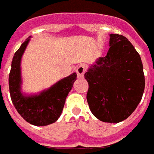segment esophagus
<instances>
[{"instance_id": "34e87169", "label": "esophagus", "mask_w": 154, "mask_h": 154, "mask_svg": "<svg viewBox=\"0 0 154 154\" xmlns=\"http://www.w3.org/2000/svg\"><path fill=\"white\" fill-rule=\"evenodd\" d=\"M87 70V66H85V64H81L79 65L77 68V77L79 78H82L84 77V74L86 72Z\"/></svg>"}]
</instances>
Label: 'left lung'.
<instances>
[{
	"label": "left lung",
	"mask_w": 154,
	"mask_h": 154,
	"mask_svg": "<svg viewBox=\"0 0 154 154\" xmlns=\"http://www.w3.org/2000/svg\"><path fill=\"white\" fill-rule=\"evenodd\" d=\"M109 51L85 73L88 83L87 100L100 121L118 123L138 106L145 88L140 56L125 36L110 34Z\"/></svg>",
	"instance_id": "8db88e82"
}]
</instances>
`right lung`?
I'll return each instance as SVG.
<instances>
[{"label": "right lung", "instance_id": "right-lung-1", "mask_svg": "<svg viewBox=\"0 0 154 154\" xmlns=\"http://www.w3.org/2000/svg\"><path fill=\"white\" fill-rule=\"evenodd\" d=\"M30 38L14 53L9 73V91L13 105L20 116L32 125L43 126L57 122L61 116L66 97L77 79V73L61 79L38 94H24L21 92V61Z\"/></svg>", "mask_w": 154, "mask_h": 154}]
</instances>
